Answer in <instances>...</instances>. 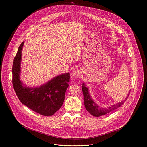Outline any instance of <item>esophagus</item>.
<instances>
[{"label":"esophagus","instance_id":"34e87169","mask_svg":"<svg viewBox=\"0 0 147 147\" xmlns=\"http://www.w3.org/2000/svg\"><path fill=\"white\" fill-rule=\"evenodd\" d=\"M81 75V72L78 68H74L72 71V76L75 78L79 77Z\"/></svg>","mask_w":147,"mask_h":147}]
</instances>
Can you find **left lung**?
<instances>
[{"label": "left lung", "instance_id": "obj_1", "mask_svg": "<svg viewBox=\"0 0 147 147\" xmlns=\"http://www.w3.org/2000/svg\"><path fill=\"white\" fill-rule=\"evenodd\" d=\"M82 91L84 96V103L86 109L91 115L94 116H102L103 115L111 112V111L116 109V108H118V107L121 106L125 102V101H126V100L127 99V98H128V97L129 96L130 93V92H129L128 96L126 97L125 100H123L120 103H118L116 105H112V106L109 107L107 109H105L103 108H100V107H99V106L94 103V102H93L89 94V92H88V89L86 87L84 83L82 85Z\"/></svg>", "mask_w": 147, "mask_h": 147}]
</instances>
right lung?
<instances>
[{"mask_svg": "<svg viewBox=\"0 0 147 147\" xmlns=\"http://www.w3.org/2000/svg\"><path fill=\"white\" fill-rule=\"evenodd\" d=\"M24 42L19 45L12 66V84L21 103L33 111L47 116L53 115L61 107L70 83V73L55 77L40 87L24 86L19 79L21 51Z\"/></svg>", "mask_w": 147, "mask_h": 147, "instance_id": "add662e5", "label": "right lung"}]
</instances>
